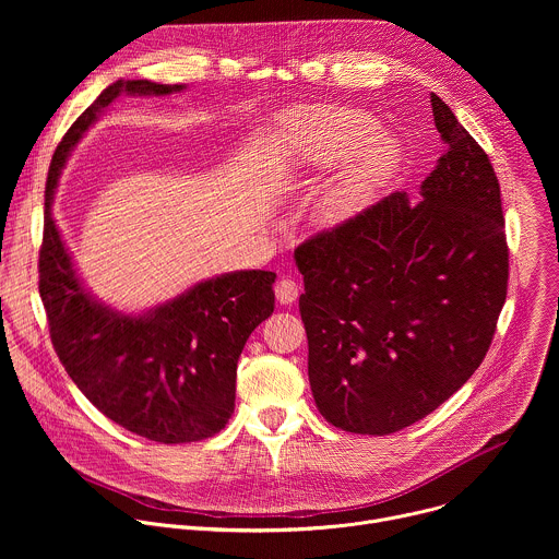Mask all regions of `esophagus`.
<instances>
[{
    "instance_id": "obj_1",
    "label": "esophagus",
    "mask_w": 559,
    "mask_h": 559,
    "mask_svg": "<svg viewBox=\"0 0 559 559\" xmlns=\"http://www.w3.org/2000/svg\"><path fill=\"white\" fill-rule=\"evenodd\" d=\"M274 292H276V300L281 305H292L298 298V294H300V285L296 281H292V278H283V281L276 283Z\"/></svg>"
}]
</instances>
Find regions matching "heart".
<instances>
[{"mask_svg": "<svg viewBox=\"0 0 559 559\" xmlns=\"http://www.w3.org/2000/svg\"><path fill=\"white\" fill-rule=\"evenodd\" d=\"M373 130V117L356 108L309 106L292 110L278 123L281 164L289 173L334 166ZM401 164L403 152L391 136L368 141L323 194L318 203V221L336 227L360 214L389 186Z\"/></svg>", "mask_w": 559, "mask_h": 559, "instance_id": "1", "label": "heart"}]
</instances>
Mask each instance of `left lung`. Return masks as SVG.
<instances>
[{
    "instance_id": "1",
    "label": "left lung",
    "mask_w": 559,
    "mask_h": 559,
    "mask_svg": "<svg viewBox=\"0 0 559 559\" xmlns=\"http://www.w3.org/2000/svg\"><path fill=\"white\" fill-rule=\"evenodd\" d=\"M431 108L449 147L423 201L393 192L294 252L311 393L343 431L386 436L436 412L485 360L507 300L498 177L438 95Z\"/></svg>"
}]
</instances>
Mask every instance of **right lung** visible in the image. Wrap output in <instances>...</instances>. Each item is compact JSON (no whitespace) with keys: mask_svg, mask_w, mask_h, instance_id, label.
Listing matches in <instances>:
<instances>
[{"mask_svg":"<svg viewBox=\"0 0 559 559\" xmlns=\"http://www.w3.org/2000/svg\"><path fill=\"white\" fill-rule=\"evenodd\" d=\"M183 84L117 79L57 145L46 183L39 294L52 347L72 382L119 427L164 444L212 438L234 414L236 362L274 311V272H227L126 313L79 278L52 216L57 181L74 145L119 97H166Z\"/></svg>","mask_w":559,"mask_h":559,"instance_id":"right-lung-1","label":"right lung"}]
</instances>
